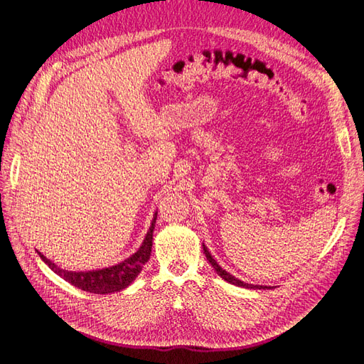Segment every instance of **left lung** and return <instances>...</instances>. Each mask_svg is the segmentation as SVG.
Wrapping results in <instances>:
<instances>
[{
	"mask_svg": "<svg viewBox=\"0 0 364 364\" xmlns=\"http://www.w3.org/2000/svg\"><path fill=\"white\" fill-rule=\"evenodd\" d=\"M203 252H205L206 259H208L209 264H211V266L214 267V270L217 272L218 277H222V278H223L225 281H228L229 284H234V285H238V287H245V289H253V290H266V289H270V287H267V285H253V284H246V282H243V281L237 279V278L232 277V274H230L229 272L223 270L222 267L218 266L217 261L213 258V255H211V253H209V250L206 249L205 245H203Z\"/></svg>",
	"mask_w": 364,
	"mask_h": 364,
	"instance_id": "1",
	"label": "left lung"
}]
</instances>
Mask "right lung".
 I'll return each mask as SVG.
<instances>
[{"instance_id": "1", "label": "right lung", "mask_w": 364, "mask_h": 364, "mask_svg": "<svg viewBox=\"0 0 364 364\" xmlns=\"http://www.w3.org/2000/svg\"><path fill=\"white\" fill-rule=\"evenodd\" d=\"M156 215L158 213H155V217L151 220L149 232L144 241H142L141 247L127 259L118 262L117 266L98 269V270H87V272H68L58 267L53 261H50L47 257H43L41 252H39V257L54 273H58L60 278L68 281L70 284L74 285V287L80 290L95 293V294H107V293L124 290L135 281L142 267H144V264L150 259L151 245H153V229H155Z\"/></svg>"}]
</instances>
